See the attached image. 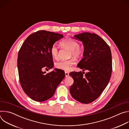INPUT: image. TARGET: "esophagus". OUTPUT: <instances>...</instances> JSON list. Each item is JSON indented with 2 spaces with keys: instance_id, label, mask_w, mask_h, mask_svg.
I'll return each instance as SVG.
<instances>
[{
  "instance_id": "34e87169",
  "label": "esophagus",
  "mask_w": 129,
  "mask_h": 129,
  "mask_svg": "<svg viewBox=\"0 0 129 129\" xmlns=\"http://www.w3.org/2000/svg\"><path fill=\"white\" fill-rule=\"evenodd\" d=\"M65 77H67L69 76V73L68 72H65Z\"/></svg>"
}]
</instances>
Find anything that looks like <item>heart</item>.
I'll list each match as a JSON object with an SVG mask.
<instances>
[{
	"mask_svg": "<svg viewBox=\"0 0 129 129\" xmlns=\"http://www.w3.org/2000/svg\"><path fill=\"white\" fill-rule=\"evenodd\" d=\"M61 46L70 50L69 56L76 59L80 58L84 53V48L79 45L78 42L70 37H66L60 42ZM51 57L54 59L58 58V51L57 47L55 45L51 46L50 49ZM75 64L74 59H70L67 61H62L56 64V67L58 69L65 71H69L73 65Z\"/></svg>",
	"mask_w": 129,
	"mask_h": 129,
	"instance_id": "heart-1",
	"label": "heart"
}]
</instances>
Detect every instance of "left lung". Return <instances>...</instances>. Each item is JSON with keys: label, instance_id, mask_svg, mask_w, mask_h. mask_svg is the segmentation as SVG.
Returning <instances> with one entry per match:
<instances>
[{"label": "left lung", "instance_id": "1", "mask_svg": "<svg viewBox=\"0 0 129 129\" xmlns=\"http://www.w3.org/2000/svg\"><path fill=\"white\" fill-rule=\"evenodd\" d=\"M74 37L83 42V58L78 67L85 72L72 71L69 73L74 82L70 87L73 99L83 104L96 100L107 87L112 70L111 51L109 46L95 34L84 33Z\"/></svg>", "mask_w": 129, "mask_h": 129}]
</instances>
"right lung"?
Returning <instances> with one entry per match:
<instances>
[{"label":"right lung","instance_id":"add662e5","mask_svg":"<svg viewBox=\"0 0 129 129\" xmlns=\"http://www.w3.org/2000/svg\"><path fill=\"white\" fill-rule=\"evenodd\" d=\"M63 35L39 30L30 35L18 54L19 81L24 92L32 100L43 102L51 98L65 77L63 70L54 69L46 73L42 69L53 66L50 49Z\"/></svg>","mask_w":129,"mask_h":129}]
</instances>
